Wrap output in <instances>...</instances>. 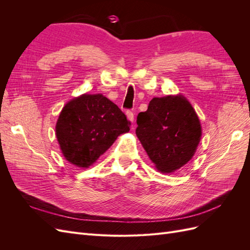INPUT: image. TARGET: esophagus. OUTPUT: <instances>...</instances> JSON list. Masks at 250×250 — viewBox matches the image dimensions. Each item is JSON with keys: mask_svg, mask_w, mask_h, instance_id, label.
<instances>
[{"mask_svg": "<svg viewBox=\"0 0 250 250\" xmlns=\"http://www.w3.org/2000/svg\"><path fill=\"white\" fill-rule=\"evenodd\" d=\"M126 116H127V118L129 119L131 122H133V120H134V113L131 111V110H127L126 111Z\"/></svg>", "mask_w": 250, "mask_h": 250, "instance_id": "1", "label": "esophagus"}]
</instances>
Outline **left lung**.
<instances>
[{
  "instance_id": "obj_1",
  "label": "left lung",
  "mask_w": 250,
  "mask_h": 250,
  "mask_svg": "<svg viewBox=\"0 0 250 250\" xmlns=\"http://www.w3.org/2000/svg\"><path fill=\"white\" fill-rule=\"evenodd\" d=\"M137 137L158 171L172 173L195 154L201 125L192 105L181 95L153 98L137 118Z\"/></svg>"
}]
</instances>
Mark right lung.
Returning a JSON list of instances; mask_svg holds the SVG:
<instances>
[{
	"label": "right lung",
	"instance_id": "obj_1",
	"mask_svg": "<svg viewBox=\"0 0 250 250\" xmlns=\"http://www.w3.org/2000/svg\"><path fill=\"white\" fill-rule=\"evenodd\" d=\"M129 126L124 112L106 97L83 94L64 105L56 137L66 161L88 168Z\"/></svg>",
	"mask_w": 250,
	"mask_h": 250
}]
</instances>
